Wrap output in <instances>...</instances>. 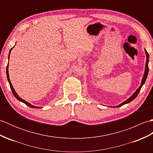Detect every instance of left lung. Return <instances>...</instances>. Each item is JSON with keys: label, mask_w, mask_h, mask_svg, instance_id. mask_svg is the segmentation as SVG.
I'll return each instance as SVG.
<instances>
[{"label": "left lung", "mask_w": 153, "mask_h": 153, "mask_svg": "<svg viewBox=\"0 0 153 153\" xmlns=\"http://www.w3.org/2000/svg\"><path fill=\"white\" fill-rule=\"evenodd\" d=\"M145 54H146V57H147V60H146V64H145V72H144V75L143 76V78H142V80H141V85L139 87V88L135 91L134 93V94L129 97V98L128 99H127L126 100H125L124 102H123L122 103L120 104L118 106H111V107H113V108H114V107H116V108H118V107H120L122 106V105H125V104H128L129 102H130L131 101H132L133 100L135 99L136 97H137V96L138 95V94L139 93V91H140V90L141 89L142 86L144 85V83L145 82L146 79H147V76H148V73H149V53H147V51H146V49H145Z\"/></svg>", "instance_id": "8db88e82"}]
</instances>
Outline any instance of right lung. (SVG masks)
Segmentation results:
<instances>
[{"label":"right lung","mask_w":153,"mask_h":153,"mask_svg":"<svg viewBox=\"0 0 153 153\" xmlns=\"http://www.w3.org/2000/svg\"><path fill=\"white\" fill-rule=\"evenodd\" d=\"M13 48H14V47H12V48H11V49L10 50V52H9V54H8V59H9V58H10V54L11 51H12V49ZM6 76H7V79H8V82H9L10 86V88H11V89H12V91L13 95H14V97H16V99H17L18 100H19V101H21V102H24V104H25V105H26L27 106H28L29 107H31V108H41V107H38V106H33V105H31L30 103H29V102H27V101H25V100L22 99V98H20V97H19L18 96V94H17V93H16V92L15 91V90H14V87H12V83H11V82H10V77H9V74H8V63L7 66H6Z\"/></svg>","instance_id":"add662e5"}]
</instances>
